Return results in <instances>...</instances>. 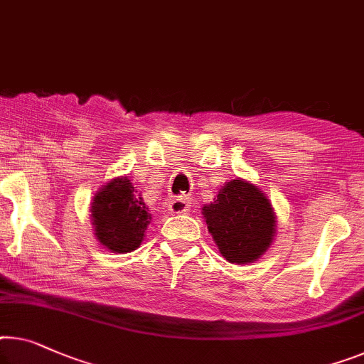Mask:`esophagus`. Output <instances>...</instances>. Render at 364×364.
I'll list each match as a JSON object with an SVG mask.
<instances>
[{
  "instance_id": "1",
  "label": "esophagus",
  "mask_w": 364,
  "mask_h": 364,
  "mask_svg": "<svg viewBox=\"0 0 364 364\" xmlns=\"http://www.w3.org/2000/svg\"><path fill=\"white\" fill-rule=\"evenodd\" d=\"M171 214H186L189 208V200L186 198H173L168 203Z\"/></svg>"
}]
</instances>
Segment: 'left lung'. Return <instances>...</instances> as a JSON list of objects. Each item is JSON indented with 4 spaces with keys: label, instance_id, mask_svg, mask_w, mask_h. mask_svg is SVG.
Instances as JSON below:
<instances>
[{
    "label": "left lung",
    "instance_id": "obj_1",
    "mask_svg": "<svg viewBox=\"0 0 364 364\" xmlns=\"http://www.w3.org/2000/svg\"><path fill=\"white\" fill-rule=\"evenodd\" d=\"M209 234L229 263H255L267 253L276 235L273 204L252 181L235 178L203 205Z\"/></svg>",
    "mask_w": 364,
    "mask_h": 364
}]
</instances>
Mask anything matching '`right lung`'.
<instances>
[{
	"mask_svg": "<svg viewBox=\"0 0 364 364\" xmlns=\"http://www.w3.org/2000/svg\"><path fill=\"white\" fill-rule=\"evenodd\" d=\"M90 210L96 240L112 253L137 250L151 220L142 194H137L127 176L102 184Z\"/></svg>",
	"mask_w": 364,
	"mask_h": 364,
	"instance_id": "add662e5",
	"label": "right lung"
}]
</instances>
